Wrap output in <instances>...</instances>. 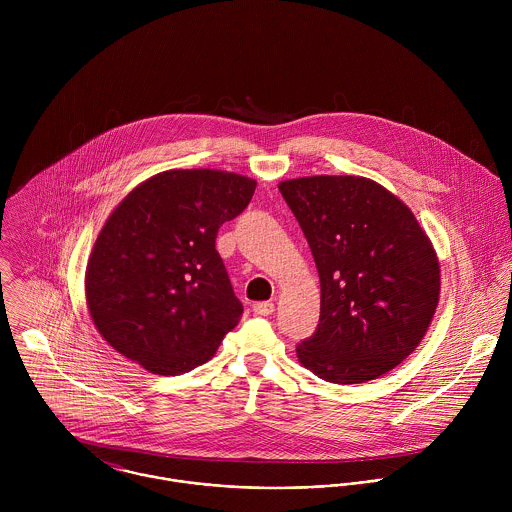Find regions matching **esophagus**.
Returning <instances> with one entry per match:
<instances>
[{
	"mask_svg": "<svg viewBox=\"0 0 512 512\" xmlns=\"http://www.w3.org/2000/svg\"><path fill=\"white\" fill-rule=\"evenodd\" d=\"M252 309H254L256 315H264L266 317V315L274 313V303L272 301H260V303H254Z\"/></svg>",
	"mask_w": 512,
	"mask_h": 512,
	"instance_id": "esophagus-1",
	"label": "esophagus"
}]
</instances>
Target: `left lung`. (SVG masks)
<instances>
[{
	"label": "left lung",
	"mask_w": 512,
	"mask_h": 512,
	"mask_svg": "<svg viewBox=\"0 0 512 512\" xmlns=\"http://www.w3.org/2000/svg\"><path fill=\"white\" fill-rule=\"evenodd\" d=\"M311 248L319 282L317 331L299 363L335 384H361L400 365L424 339L439 301V260L414 213L359 175L280 183Z\"/></svg>",
	"instance_id": "8db88e82"
}]
</instances>
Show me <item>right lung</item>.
I'll list each match as a JSON object with an SVG mask.
<instances>
[{
  "mask_svg": "<svg viewBox=\"0 0 512 512\" xmlns=\"http://www.w3.org/2000/svg\"><path fill=\"white\" fill-rule=\"evenodd\" d=\"M256 181L219 169H169L130 191L88 258L90 317L126 359L175 376L207 363L242 317L215 248Z\"/></svg>",
  "mask_w": 512,
  "mask_h": 512,
  "instance_id": "right-lung-1",
  "label": "right lung"
}]
</instances>
